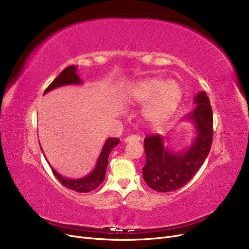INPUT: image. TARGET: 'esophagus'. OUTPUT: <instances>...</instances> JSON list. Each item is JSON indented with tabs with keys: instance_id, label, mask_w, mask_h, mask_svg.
<instances>
[{
	"instance_id": "esophagus-1",
	"label": "esophagus",
	"mask_w": 249,
	"mask_h": 249,
	"mask_svg": "<svg viewBox=\"0 0 249 249\" xmlns=\"http://www.w3.org/2000/svg\"><path fill=\"white\" fill-rule=\"evenodd\" d=\"M140 139H142V138H140V136H139V135L132 134V135H129V136H127L124 140H125V142H139Z\"/></svg>"
}]
</instances>
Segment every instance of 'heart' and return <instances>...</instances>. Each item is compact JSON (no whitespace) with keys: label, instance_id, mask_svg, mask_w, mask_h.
<instances>
[{"label":"heart","instance_id":"b5f03b06","mask_svg":"<svg viewBox=\"0 0 249 249\" xmlns=\"http://www.w3.org/2000/svg\"><path fill=\"white\" fill-rule=\"evenodd\" d=\"M128 99L137 105L149 101L143 111V117L150 124L163 125L179 107L183 99V89L176 80L146 78L135 83L128 90Z\"/></svg>","mask_w":249,"mask_h":249}]
</instances>
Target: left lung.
<instances>
[{"instance_id":"8db88e82","label":"left lung","mask_w":249,"mask_h":249,"mask_svg":"<svg viewBox=\"0 0 249 249\" xmlns=\"http://www.w3.org/2000/svg\"><path fill=\"white\" fill-rule=\"evenodd\" d=\"M196 107L185 116L196 127V135L187 149L179 153L164 145L159 134L144 139L145 165L142 176L146 184L158 192L177 190L192 179L207 159L213 142V111L209 96L200 91L194 98Z\"/></svg>"}]
</instances>
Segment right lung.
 <instances>
[{"label":"right lung","instance_id":"1","mask_svg":"<svg viewBox=\"0 0 249 249\" xmlns=\"http://www.w3.org/2000/svg\"><path fill=\"white\" fill-rule=\"evenodd\" d=\"M80 83H82V81L77 75V68L72 65V66H68L66 69H64L58 76L53 79V81L45 90L44 94L49 92L50 90L60 88V86L69 85V84H80ZM119 142H120V139L116 137H110L106 140V142L100 154V157L98 159V161H96V165L93 171L88 176H85L83 178H78V179H68L60 175L55 169L51 167L53 174L55 175V177L62 183V185L71 190L77 191V192L92 191L95 188H98L103 183L106 176L107 166L109 164L107 158H109V155L112 151V149L115 146H117Z\"/></svg>","mask_w":249,"mask_h":249}]
</instances>
